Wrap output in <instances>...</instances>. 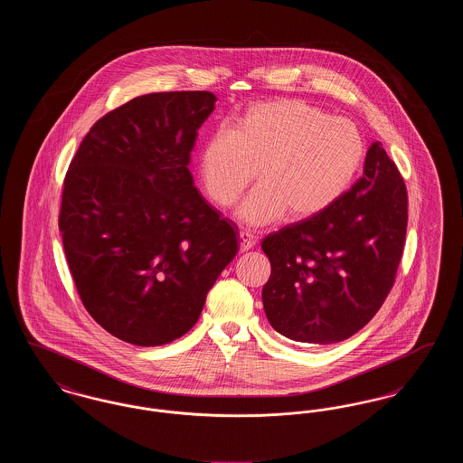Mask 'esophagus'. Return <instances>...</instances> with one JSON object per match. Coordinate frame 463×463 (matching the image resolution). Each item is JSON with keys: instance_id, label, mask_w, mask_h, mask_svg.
I'll return each mask as SVG.
<instances>
[{"instance_id": "34e87169", "label": "esophagus", "mask_w": 463, "mask_h": 463, "mask_svg": "<svg viewBox=\"0 0 463 463\" xmlns=\"http://www.w3.org/2000/svg\"><path fill=\"white\" fill-rule=\"evenodd\" d=\"M240 250L241 251H248L250 248H253V244H255V236L251 234V232H248V231H240Z\"/></svg>"}]
</instances>
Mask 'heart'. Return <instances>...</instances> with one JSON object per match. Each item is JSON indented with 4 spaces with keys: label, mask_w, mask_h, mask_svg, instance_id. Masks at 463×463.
Segmentation results:
<instances>
[{
    "label": "heart",
    "mask_w": 463,
    "mask_h": 463,
    "mask_svg": "<svg viewBox=\"0 0 463 463\" xmlns=\"http://www.w3.org/2000/svg\"><path fill=\"white\" fill-rule=\"evenodd\" d=\"M364 156L366 142L349 119L297 99H276L251 104L231 127L204 138L199 178L208 199L229 208L257 174L260 184L242 203V221L264 223L283 212L300 221L349 189Z\"/></svg>",
    "instance_id": "heart-1"
}]
</instances>
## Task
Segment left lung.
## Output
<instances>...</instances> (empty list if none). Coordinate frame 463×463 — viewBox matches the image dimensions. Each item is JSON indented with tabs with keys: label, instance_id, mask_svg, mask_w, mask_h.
<instances>
[{
	"label": "left lung",
	"instance_id": "8db88e82",
	"mask_svg": "<svg viewBox=\"0 0 463 463\" xmlns=\"http://www.w3.org/2000/svg\"><path fill=\"white\" fill-rule=\"evenodd\" d=\"M408 223V193L380 142L363 176L323 212L269 234L270 278L262 289L272 328L326 345L366 326L396 281Z\"/></svg>",
	"mask_w": 463,
	"mask_h": 463
}]
</instances>
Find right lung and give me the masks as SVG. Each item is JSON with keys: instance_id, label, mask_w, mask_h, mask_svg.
<instances>
[{"instance_id": "1", "label": "right lung", "mask_w": 463, "mask_h": 463, "mask_svg": "<svg viewBox=\"0 0 463 463\" xmlns=\"http://www.w3.org/2000/svg\"><path fill=\"white\" fill-rule=\"evenodd\" d=\"M212 91H161L104 114L71 159L59 213L67 264L90 316L140 347L191 330L238 253L236 227L193 185Z\"/></svg>"}]
</instances>
